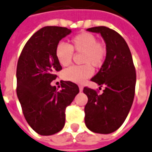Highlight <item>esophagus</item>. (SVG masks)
<instances>
[{
  "label": "esophagus",
  "mask_w": 152,
  "mask_h": 152,
  "mask_svg": "<svg viewBox=\"0 0 152 152\" xmlns=\"http://www.w3.org/2000/svg\"><path fill=\"white\" fill-rule=\"evenodd\" d=\"M79 89L80 92H82V91H83V86H82V85H79Z\"/></svg>",
  "instance_id": "obj_1"
}]
</instances>
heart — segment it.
Wrapping results in <instances>:
<instances>
[{
  "instance_id": "obj_1",
  "label": "heart",
  "mask_w": 152,
  "mask_h": 152,
  "mask_svg": "<svg viewBox=\"0 0 152 152\" xmlns=\"http://www.w3.org/2000/svg\"><path fill=\"white\" fill-rule=\"evenodd\" d=\"M73 51L83 53L81 62L85 64L75 65L65 69L64 79L68 81L81 84L93 76V68L101 67L104 64L107 50L104 45L97 42L96 36L88 32H82L71 39V45L59 42L56 45L55 53L59 64L66 67L72 61Z\"/></svg>"
}]
</instances>
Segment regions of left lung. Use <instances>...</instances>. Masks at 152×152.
Here are the masks:
<instances>
[{
  "instance_id": "8db88e82",
  "label": "left lung",
  "mask_w": 152,
  "mask_h": 152,
  "mask_svg": "<svg viewBox=\"0 0 152 152\" xmlns=\"http://www.w3.org/2000/svg\"><path fill=\"white\" fill-rule=\"evenodd\" d=\"M87 30L101 34L107 55L100 71L91 79L101 87L105 85L103 93L100 95L88 87L83 90L88 96L85 125L94 133L110 134L122 126L130 112L135 93V67L127 43L118 32L105 26Z\"/></svg>"
}]
</instances>
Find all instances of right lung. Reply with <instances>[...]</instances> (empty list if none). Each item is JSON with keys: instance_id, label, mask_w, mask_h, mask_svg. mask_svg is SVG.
<instances>
[{"instance_id": "add662e5", "label": "right lung", "mask_w": 152, "mask_h": 152, "mask_svg": "<svg viewBox=\"0 0 152 152\" xmlns=\"http://www.w3.org/2000/svg\"><path fill=\"white\" fill-rule=\"evenodd\" d=\"M72 32L66 27L45 26L30 37L17 65V95L28 124L41 135L59 132L65 124L66 108L79 93L78 85L62 81L61 90L51 86L62 70L56 45Z\"/></svg>"}]
</instances>
